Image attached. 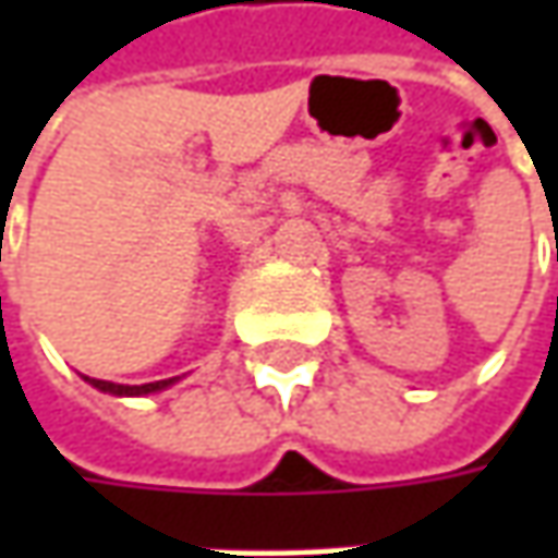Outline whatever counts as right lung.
<instances>
[{"mask_svg":"<svg viewBox=\"0 0 558 558\" xmlns=\"http://www.w3.org/2000/svg\"><path fill=\"white\" fill-rule=\"evenodd\" d=\"M93 388L98 391H108V395H126V397H140V395H151V391H161L167 385H173V378H163V381H148V385H114V381H101V378H86Z\"/></svg>","mask_w":558,"mask_h":558,"instance_id":"1","label":"right lung"}]
</instances>
